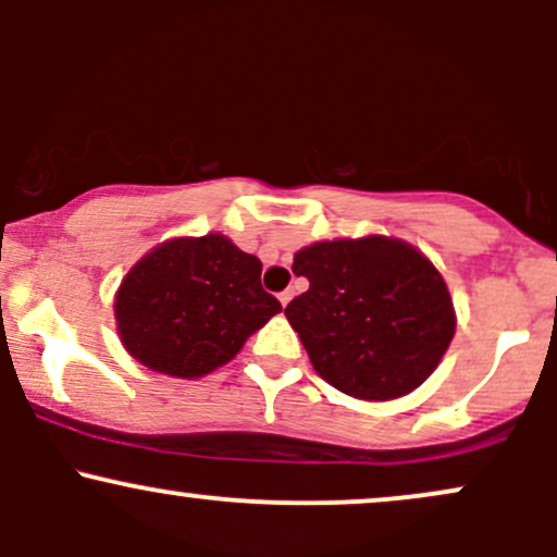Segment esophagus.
I'll return each mask as SVG.
<instances>
[{
  "label": "esophagus",
  "mask_w": 557,
  "mask_h": 557,
  "mask_svg": "<svg viewBox=\"0 0 557 557\" xmlns=\"http://www.w3.org/2000/svg\"><path fill=\"white\" fill-rule=\"evenodd\" d=\"M277 298H280V304L287 306V304H290V298H293V290H283Z\"/></svg>",
  "instance_id": "1"
}]
</instances>
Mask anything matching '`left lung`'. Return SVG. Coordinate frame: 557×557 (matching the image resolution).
<instances>
[{
  "instance_id": "8db88e82",
  "label": "left lung",
  "mask_w": 557,
  "mask_h": 557,
  "mask_svg": "<svg viewBox=\"0 0 557 557\" xmlns=\"http://www.w3.org/2000/svg\"><path fill=\"white\" fill-rule=\"evenodd\" d=\"M293 272L309 290L285 306L317 374L361 400H393L437 369L456 335L443 274L398 238L322 240Z\"/></svg>"
}]
</instances>
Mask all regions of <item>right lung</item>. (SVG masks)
<instances>
[{
	"label": "right lung",
	"instance_id": "right-lung-1",
	"mask_svg": "<svg viewBox=\"0 0 557 557\" xmlns=\"http://www.w3.org/2000/svg\"><path fill=\"white\" fill-rule=\"evenodd\" d=\"M277 311L280 300L261 287V261L220 233L151 248L114 296L127 354L177 380L235 359Z\"/></svg>",
	"mask_w": 557,
	"mask_h": 557
}]
</instances>
